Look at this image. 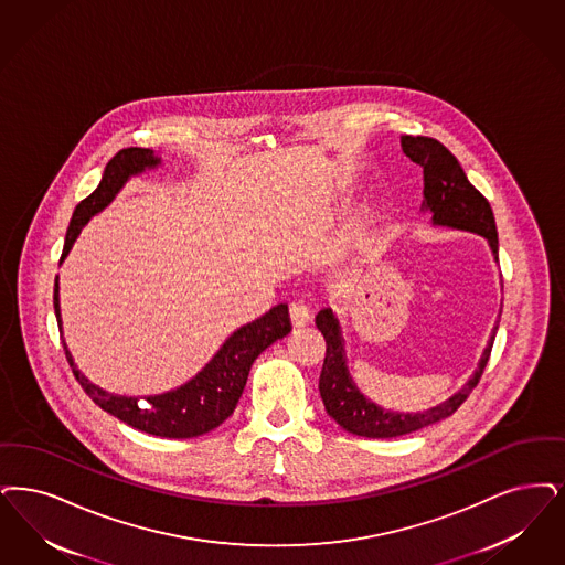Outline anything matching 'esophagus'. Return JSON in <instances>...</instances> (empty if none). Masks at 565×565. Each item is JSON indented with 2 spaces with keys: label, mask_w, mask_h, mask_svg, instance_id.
<instances>
[{
  "label": "esophagus",
  "mask_w": 565,
  "mask_h": 565,
  "mask_svg": "<svg viewBox=\"0 0 565 565\" xmlns=\"http://www.w3.org/2000/svg\"><path fill=\"white\" fill-rule=\"evenodd\" d=\"M290 319H292L296 328H302V326L309 323L311 311H309V307L302 300H294V302H290Z\"/></svg>",
  "instance_id": "obj_1"
}]
</instances>
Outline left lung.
<instances>
[{"label":"left lung","instance_id":"left-lung-1","mask_svg":"<svg viewBox=\"0 0 565 565\" xmlns=\"http://www.w3.org/2000/svg\"><path fill=\"white\" fill-rule=\"evenodd\" d=\"M402 149L407 158L423 168V174H425L423 212H430L433 225L471 231L486 237L494 258H498L494 212L490 207V202L469 182L458 159L454 158L439 140L429 136H402ZM498 321L469 383L439 406L416 412V414H402V412L384 409L363 397L347 367L344 340L340 332L339 319L332 313V309H321L317 313L316 323L317 330L326 339V360L319 376V395L323 399L326 412L339 423L342 429L360 437H370V439L399 437L448 418L465 404V399L471 395V391L479 383L497 339Z\"/></svg>","mask_w":565,"mask_h":565}]
</instances>
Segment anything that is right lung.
Instances as JSON below:
<instances>
[{
	"label": "right lung",
	"instance_id": "obj_1",
	"mask_svg": "<svg viewBox=\"0 0 565 565\" xmlns=\"http://www.w3.org/2000/svg\"><path fill=\"white\" fill-rule=\"evenodd\" d=\"M159 161L161 159L156 158L151 149H142V147L121 149L109 159L100 184L86 200L77 203L73 212L61 260L67 256L82 226L86 225L105 205L111 203L126 181L149 168H156ZM54 311L61 328L58 281L54 284ZM290 330L292 326L288 316V305H277L269 313L235 330L218 349V353L205 363L202 372L195 374L189 383L182 384L174 391H168L163 395H151L145 402H138L136 397L114 395L92 384L73 363L65 342L63 347H65V355L73 370V376L77 379V383L82 384V388L96 406L103 407L105 412H109L121 423L130 425L132 429L142 430L156 437L186 439V437H198L207 430L216 429L218 425L225 423L244 393L254 360L267 347H271L275 340L284 339Z\"/></svg>",
	"mask_w": 565,
	"mask_h": 565
}]
</instances>
